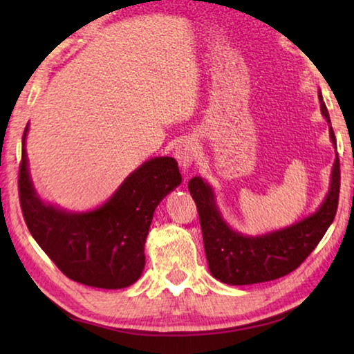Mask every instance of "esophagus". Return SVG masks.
<instances>
[{"label":"esophagus","instance_id":"34e87169","mask_svg":"<svg viewBox=\"0 0 354 354\" xmlns=\"http://www.w3.org/2000/svg\"><path fill=\"white\" fill-rule=\"evenodd\" d=\"M175 156L183 169H189V167L195 162L196 156H198V145H196V142L194 139H184L183 142H179V145L176 147Z\"/></svg>","mask_w":354,"mask_h":354}]
</instances>
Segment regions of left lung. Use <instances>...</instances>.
<instances>
[{"label": "left lung", "mask_w": 354, "mask_h": 354, "mask_svg": "<svg viewBox=\"0 0 354 354\" xmlns=\"http://www.w3.org/2000/svg\"><path fill=\"white\" fill-rule=\"evenodd\" d=\"M320 109L329 124V137L334 148L335 136L331 120L319 92ZM340 189V164L335 153L329 190L314 214L278 231L262 236H245L232 230L215 203L211 185L200 176L189 181V190L200 215L203 242L211 274L230 286L266 283L286 277L313 253L325 236L337 212Z\"/></svg>", "instance_id": "8db88e82"}]
</instances>
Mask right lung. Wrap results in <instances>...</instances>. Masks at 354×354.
I'll return each instance as SVG.
<instances>
[{
    "label": "right lung",
    "instance_id": "right-lung-1",
    "mask_svg": "<svg viewBox=\"0 0 354 354\" xmlns=\"http://www.w3.org/2000/svg\"><path fill=\"white\" fill-rule=\"evenodd\" d=\"M23 133L19 194L23 217L39 247L65 277L98 289H123L140 278L154 209L183 178L169 156L143 162L109 200L88 212H67L34 189Z\"/></svg>",
    "mask_w": 354,
    "mask_h": 354
}]
</instances>
